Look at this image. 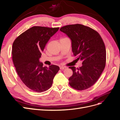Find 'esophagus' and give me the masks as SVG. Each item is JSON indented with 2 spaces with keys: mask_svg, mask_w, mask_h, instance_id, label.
<instances>
[{
  "mask_svg": "<svg viewBox=\"0 0 120 120\" xmlns=\"http://www.w3.org/2000/svg\"><path fill=\"white\" fill-rule=\"evenodd\" d=\"M60 68L61 69V70H65V69L67 68V67H66L61 66V67H60Z\"/></svg>",
  "mask_w": 120,
  "mask_h": 120,
  "instance_id": "esophagus-1",
  "label": "esophagus"
}]
</instances>
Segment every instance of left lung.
<instances>
[{"label":"left lung","instance_id":"left-lung-1","mask_svg":"<svg viewBox=\"0 0 120 120\" xmlns=\"http://www.w3.org/2000/svg\"><path fill=\"white\" fill-rule=\"evenodd\" d=\"M71 40L72 51L82 66L76 69L70 67L73 74L68 79L73 89L83 90L92 86L103 71L106 62V50L97 31L81 24L69 25L60 28Z\"/></svg>","mask_w":120,"mask_h":120}]
</instances>
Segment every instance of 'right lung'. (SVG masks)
Segmentation results:
<instances>
[{
  "label": "right lung",
  "instance_id": "1",
  "mask_svg": "<svg viewBox=\"0 0 120 120\" xmlns=\"http://www.w3.org/2000/svg\"><path fill=\"white\" fill-rule=\"evenodd\" d=\"M59 28L34 26L17 37L12 44V58L16 72L23 83L37 92L51 87L59 67H43L39 61L47 43Z\"/></svg>",
  "mask_w": 120,
  "mask_h": 120
}]
</instances>
